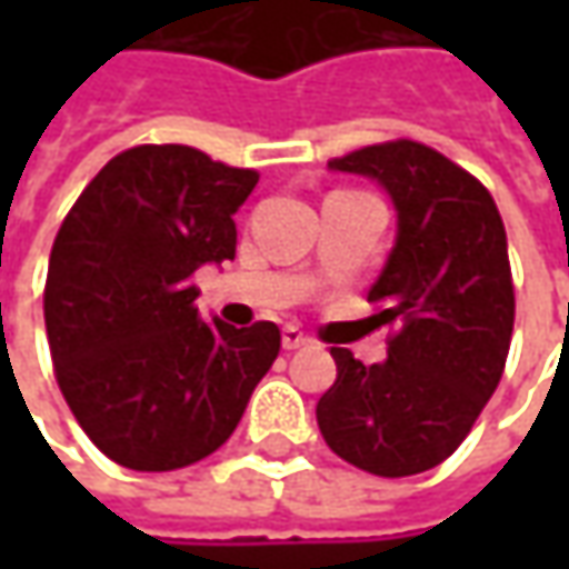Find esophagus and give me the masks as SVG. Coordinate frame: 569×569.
I'll list each match as a JSON object with an SVG mask.
<instances>
[{
	"label": "esophagus",
	"mask_w": 569,
	"mask_h": 569,
	"mask_svg": "<svg viewBox=\"0 0 569 569\" xmlns=\"http://www.w3.org/2000/svg\"><path fill=\"white\" fill-rule=\"evenodd\" d=\"M281 345H284L288 351H297V348L310 345V336H307L303 329H297V326H284V329H281Z\"/></svg>",
	"instance_id": "34e87169"
}]
</instances>
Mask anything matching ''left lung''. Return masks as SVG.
<instances>
[{"mask_svg": "<svg viewBox=\"0 0 569 569\" xmlns=\"http://www.w3.org/2000/svg\"><path fill=\"white\" fill-rule=\"evenodd\" d=\"M329 167L380 180L399 237L367 295L392 329L389 358L367 367L332 348L339 377L317 405L319 430L370 475H418L459 449L503 377L516 317L503 218L481 180L411 139Z\"/></svg>", "mask_w": 569, "mask_h": 569, "instance_id": "obj_1", "label": "left lung"}]
</instances>
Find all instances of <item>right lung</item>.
<instances>
[{
    "label": "right lung",
    "mask_w": 569,
    "mask_h": 569,
    "mask_svg": "<svg viewBox=\"0 0 569 569\" xmlns=\"http://www.w3.org/2000/svg\"><path fill=\"white\" fill-rule=\"evenodd\" d=\"M259 173L189 144H136L100 167L56 233L43 319L53 373L91 443L136 471L211 456L281 351L274 322H202L196 269L237 252Z\"/></svg>",
    "instance_id": "right-lung-1"
}]
</instances>
